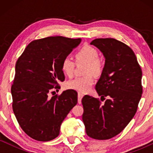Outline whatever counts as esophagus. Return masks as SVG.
Wrapping results in <instances>:
<instances>
[{"instance_id": "obj_1", "label": "esophagus", "mask_w": 153, "mask_h": 153, "mask_svg": "<svg viewBox=\"0 0 153 153\" xmlns=\"http://www.w3.org/2000/svg\"><path fill=\"white\" fill-rule=\"evenodd\" d=\"M83 96H84V95L82 94H81V93H78V103H81L82 98L83 97Z\"/></svg>"}]
</instances>
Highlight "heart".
Wrapping results in <instances>:
<instances>
[{"label": "heart", "instance_id": "1", "mask_svg": "<svg viewBox=\"0 0 153 153\" xmlns=\"http://www.w3.org/2000/svg\"><path fill=\"white\" fill-rule=\"evenodd\" d=\"M75 59L77 62H86L85 73L84 77H77L67 82V87L70 89L85 94L88 91L94 84V79L92 75H99L102 71V62L99 59L98 51L93 47H82L75 53ZM75 62L71 57L67 56L64 57L61 62V69L65 75L71 77L73 74Z\"/></svg>", "mask_w": 153, "mask_h": 153}]
</instances>
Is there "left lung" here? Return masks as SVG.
Instances as JSON below:
<instances>
[{
    "label": "left lung",
    "mask_w": 153,
    "mask_h": 153,
    "mask_svg": "<svg viewBox=\"0 0 153 153\" xmlns=\"http://www.w3.org/2000/svg\"><path fill=\"white\" fill-rule=\"evenodd\" d=\"M102 52L105 65L96 90L101 98L85 95L82 99V121L88 136L108 140L132 119L143 94L142 70L132 50L115 39H96L91 42Z\"/></svg>",
    "instance_id": "1"
}]
</instances>
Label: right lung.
<instances>
[{
    "mask_svg": "<svg viewBox=\"0 0 153 153\" xmlns=\"http://www.w3.org/2000/svg\"><path fill=\"white\" fill-rule=\"evenodd\" d=\"M81 39L50 36L28 45L16 64L11 86L13 110L24 132L37 141L54 140L62 122L78 103V93L66 90L50 97L65 80L61 62Z\"/></svg>",
    "mask_w": 153,
    "mask_h": 153,
    "instance_id": "right-lung-1",
    "label": "right lung"
}]
</instances>
